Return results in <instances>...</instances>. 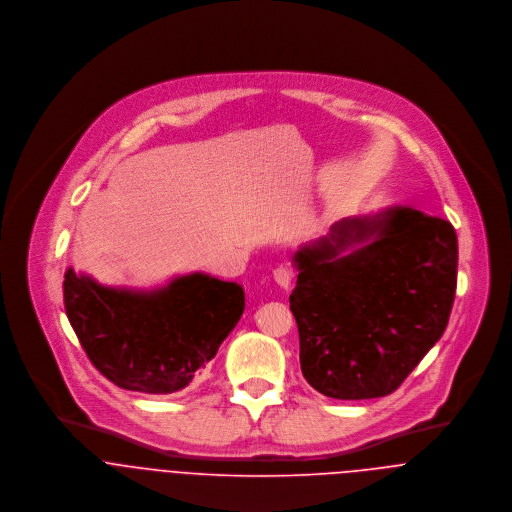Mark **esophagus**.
Returning <instances> with one entry per match:
<instances>
[{"instance_id":"1","label":"esophagus","mask_w":512,"mask_h":512,"mask_svg":"<svg viewBox=\"0 0 512 512\" xmlns=\"http://www.w3.org/2000/svg\"><path fill=\"white\" fill-rule=\"evenodd\" d=\"M274 280H276V284L278 286H282V288H290L293 282V270L290 266H278L276 270H274Z\"/></svg>"}]
</instances>
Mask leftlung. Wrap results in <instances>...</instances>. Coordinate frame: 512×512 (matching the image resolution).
I'll return each mask as SVG.
<instances>
[{
  "mask_svg": "<svg viewBox=\"0 0 512 512\" xmlns=\"http://www.w3.org/2000/svg\"><path fill=\"white\" fill-rule=\"evenodd\" d=\"M293 262L301 372L329 398L392 394L447 327L457 288L449 220L410 207L341 220Z\"/></svg>",
  "mask_w": 512,
  "mask_h": 512,
  "instance_id": "1",
  "label": "left lung"
}]
</instances>
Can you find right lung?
Listing matches in <instances>:
<instances>
[{
  "mask_svg": "<svg viewBox=\"0 0 512 512\" xmlns=\"http://www.w3.org/2000/svg\"><path fill=\"white\" fill-rule=\"evenodd\" d=\"M65 311L96 366L120 388L173 394L217 355L244 311V290L189 274L153 292L104 288L73 268L63 284Z\"/></svg>",
  "mask_w": 512,
  "mask_h": 512,
  "instance_id": "obj_1",
  "label": "right lung"
}]
</instances>
